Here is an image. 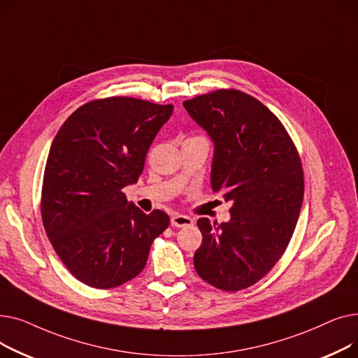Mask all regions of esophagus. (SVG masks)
I'll return each instance as SVG.
<instances>
[{
    "instance_id": "esophagus-1",
    "label": "esophagus",
    "mask_w": 358,
    "mask_h": 358,
    "mask_svg": "<svg viewBox=\"0 0 358 358\" xmlns=\"http://www.w3.org/2000/svg\"><path fill=\"white\" fill-rule=\"evenodd\" d=\"M171 224L176 228H184V227H192L193 224V219L190 216H185V215H173L171 216Z\"/></svg>"
}]
</instances>
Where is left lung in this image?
Returning <instances> with one entry per match:
<instances>
[{"instance_id":"8db88e82","label":"left lung","mask_w":358,"mask_h":358,"mask_svg":"<svg viewBox=\"0 0 358 358\" xmlns=\"http://www.w3.org/2000/svg\"><path fill=\"white\" fill-rule=\"evenodd\" d=\"M182 106L215 143L213 192L232 201L229 222L197 220L194 268L220 290H243L289 245L305 193L302 162L283 123L250 94L217 90Z\"/></svg>"}]
</instances>
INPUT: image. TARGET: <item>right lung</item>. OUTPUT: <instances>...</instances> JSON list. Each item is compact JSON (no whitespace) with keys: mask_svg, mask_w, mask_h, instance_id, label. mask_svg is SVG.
I'll return each mask as SVG.
<instances>
[{"mask_svg":"<svg viewBox=\"0 0 358 358\" xmlns=\"http://www.w3.org/2000/svg\"><path fill=\"white\" fill-rule=\"evenodd\" d=\"M173 110L134 97L92 100L72 113L52 142L43 227L69 273L90 287H117L136 277L168 228L165 212L146 215L122 190L138 181Z\"/></svg>","mask_w":358,"mask_h":358,"instance_id":"1","label":"right lung"}]
</instances>
